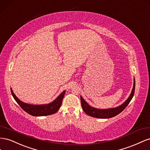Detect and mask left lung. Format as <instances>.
<instances>
[{
    "label": "left lung",
    "mask_w": 150,
    "mask_h": 150,
    "mask_svg": "<svg viewBox=\"0 0 150 150\" xmlns=\"http://www.w3.org/2000/svg\"><path fill=\"white\" fill-rule=\"evenodd\" d=\"M134 90H135V80L134 79L133 88H132V92H131V93L130 94L129 97H128V99L124 102L122 104L115 108H110V109H99L94 108L93 107H91V105H88L87 102L83 99V97L82 96H80L81 104H82V109L84 112L87 115H90V116L97 117V118H101V119L111 118L115 116V115H117L119 113H121L122 111L126 108L127 105L129 104L132 98L134 96Z\"/></svg>",
    "instance_id": "8db88e82"
}]
</instances>
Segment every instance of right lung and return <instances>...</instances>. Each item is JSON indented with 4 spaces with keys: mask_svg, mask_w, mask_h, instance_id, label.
I'll list each match as a JSON object with an SVG mask.
<instances>
[{
    "mask_svg": "<svg viewBox=\"0 0 150 150\" xmlns=\"http://www.w3.org/2000/svg\"><path fill=\"white\" fill-rule=\"evenodd\" d=\"M11 91L14 99L17 102V103L20 105L21 108L27 113L33 115V116H44V115H48L56 113L60 108L65 93V91H64L56 99L50 104L44 105H32L21 101L16 96L11 88Z\"/></svg>",
    "mask_w": 150,
    "mask_h": 150,
    "instance_id": "obj_1",
    "label": "right lung"
}]
</instances>
